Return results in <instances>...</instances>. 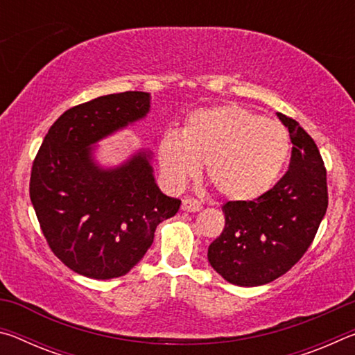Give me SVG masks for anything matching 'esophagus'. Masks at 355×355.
I'll use <instances>...</instances> for the list:
<instances>
[{"mask_svg": "<svg viewBox=\"0 0 355 355\" xmlns=\"http://www.w3.org/2000/svg\"><path fill=\"white\" fill-rule=\"evenodd\" d=\"M182 209L183 211H200L202 203L197 199H192V197H186L182 202Z\"/></svg>", "mask_w": 355, "mask_h": 355, "instance_id": "esophagus-1", "label": "esophagus"}]
</instances>
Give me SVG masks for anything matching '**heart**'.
Here are the masks:
<instances>
[{"label":"heart","instance_id":"obj_1","mask_svg":"<svg viewBox=\"0 0 355 355\" xmlns=\"http://www.w3.org/2000/svg\"><path fill=\"white\" fill-rule=\"evenodd\" d=\"M290 152V137L277 120L239 105L192 112L182 135L167 131L159 164L173 186H183L207 161L208 182L230 200H254L277 182Z\"/></svg>","mask_w":355,"mask_h":355}]
</instances>
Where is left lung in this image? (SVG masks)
Wrapping results in <instances>:
<instances>
[{
  "instance_id": "1",
  "label": "left lung",
  "mask_w": 355,
  "mask_h": 355,
  "mask_svg": "<svg viewBox=\"0 0 355 355\" xmlns=\"http://www.w3.org/2000/svg\"><path fill=\"white\" fill-rule=\"evenodd\" d=\"M277 116L290 131V169L257 199L224 203L225 227L208 248L214 271L238 286L269 284L290 271L313 243L327 209L320 150L296 120Z\"/></svg>"
}]
</instances>
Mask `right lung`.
<instances>
[{
  "mask_svg": "<svg viewBox=\"0 0 355 355\" xmlns=\"http://www.w3.org/2000/svg\"><path fill=\"white\" fill-rule=\"evenodd\" d=\"M147 92L98 97L65 111L35 155L29 197L53 254L71 271L97 280L122 277L141 261L159 222L175 216L182 200L155 183L148 155L101 171L91 144L142 119Z\"/></svg>",
  "mask_w": 355,
  "mask_h": 355,
  "instance_id": "add662e5",
  "label": "right lung"
}]
</instances>
